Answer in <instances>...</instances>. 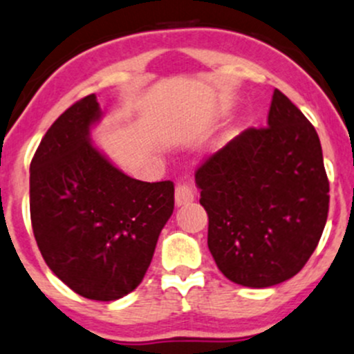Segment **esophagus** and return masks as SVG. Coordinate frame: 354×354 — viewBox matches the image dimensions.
I'll return each mask as SVG.
<instances>
[{
    "instance_id": "esophagus-1",
    "label": "esophagus",
    "mask_w": 354,
    "mask_h": 354,
    "mask_svg": "<svg viewBox=\"0 0 354 354\" xmlns=\"http://www.w3.org/2000/svg\"><path fill=\"white\" fill-rule=\"evenodd\" d=\"M194 201V191L189 184L180 182L176 187V204L177 206H185V204L192 203Z\"/></svg>"
}]
</instances>
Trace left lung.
<instances>
[{"label":"left lung","mask_w":354,"mask_h":354,"mask_svg":"<svg viewBox=\"0 0 354 354\" xmlns=\"http://www.w3.org/2000/svg\"><path fill=\"white\" fill-rule=\"evenodd\" d=\"M207 246L231 282L265 288L302 270L322 236L329 180L315 128L279 89L248 128L196 170Z\"/></svg>","instance_id":"obj_1"}]
</instances>
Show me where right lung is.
<instances>
[{"label":"right lung","mask_w":354,"mask_h":354,"mask_svg":"<svg viewBox=\"0 0 354 354\" xmlns=\"http://www.w3.org/2000/svg\"><path fill=\"white\" fill-rule=\"evenodd\" d=\"M96 94L54 121L30 163V218L48 268L75 294L116 300L142 283L174 212V182L118 170L89 140Z\"/></svg>","instance_id":"1"}]
</instances>
